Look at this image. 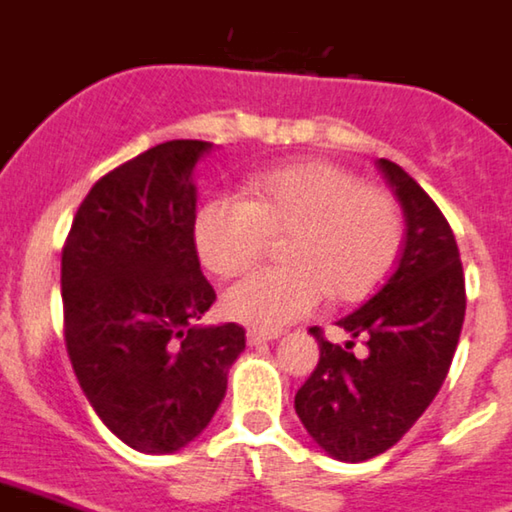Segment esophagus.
Instances as JSON below:
<instances>
[{
    "mask_svg": "<svg viewBox=\"0 0 512 512\" xmlns=\"http://www.w3.org/2000/svg\"><path fill=\"white\" fill-rule=\"evenodd\" d=\"M281 336L278 330H247V343L249 346H260V343H268V341H276Z\"/></svg>",
    "mask_w": 512,
    "mask_h": 512,
    "instance_id": "esophagus-1",
    "label": "esophagus"
}]
</instances>
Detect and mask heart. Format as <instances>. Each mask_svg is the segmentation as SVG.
<instances>
[{
	"instance_id": "heart-1",
	"label": "heart",
	"mask_w": 512,
	"mask_h": 512,
	"mask_svg": "<svg viewBox=\"0 0 512 512\" xmlns=\"http://www.w3.org/2000/svg\"><path fill=\"white\" fill-rule=\"evenodd\" d=\"M281 234H289L281 255L289 265L231 283L223 294L231 320L278 330L309 315L325 291L338 302L362 299L393 268L403 223L385 192L336 163L304 161L257 174L249 197L210 195L192 226L197 255L218 276L252 265L268 236Z\"/></svg>"
}]
</instances>
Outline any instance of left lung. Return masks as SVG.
<instances>
[{"label":"left lung","instance_id":"8db88e82","mask_svg":"<svg viewBox=\"0 0 512 512\" xmlns=\"http://www.w3.org/2000/svg\"><path fill=\"white\" fill-rule=\"evenodd\" d=\"M406 218L393 276L367 304L338 320L346 346L309 333L320 362L294 398L309 437L330 458L359 463L401 440L448 377L466 315V283L453 229L435 200L398 163L380 158ZM354 337L363 351L353 354Z\"/></svg>","mask_w":512,"mask_h":512}]
</instances>
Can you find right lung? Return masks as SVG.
<instances>
[{
    "label": "right lung",
    "instance_id": "right-lung-1",
    "mask_svg": "<svg viewBox=\"0 0 512 512\" xmlns=\"http://www.w3.org/2000/svg\"><path fill=\"white\" fill-rule=\"evenodd\" d=\"M213 148L169 140L101 176L62 249L64 341L101 422L140 453H174L210 424L244 351L200 270L195 166Z\"/></svg>",
    "mask_w": 512,
    "mask_h": 512
}]
</instances>
